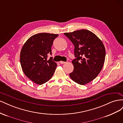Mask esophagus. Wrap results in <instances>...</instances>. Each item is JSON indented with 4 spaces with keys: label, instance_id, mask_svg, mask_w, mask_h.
Segmentation results:
<instances>
[{
    "label": "esophagus",
    "instance_id": "obj_1",
    "mask_svg": "<svg viewBox=\"0 0 123 123\" xmlns=\"http://www.w3.org/2000/svg\"><path fill=\"white\" fill-rule=\"evenodd\" d=\"M59 63H60V64H65V63H66V62H62V61H60V62H59Z\"/></svg>",
    "mask_w": 123,
    "mask_h": 123
}]
</instances>
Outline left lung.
Wrapping results in <instances>:
<instances>
[{"instance_id":"8db88e82","label":"left lung","mask_w":123,"mask_h":123,"mask_svg":"<svg viewBox=\"0 0 123 123\" xmlns=\"http://www.w3.org/2000/svg\"><path fill=\"white\" fill-rule=\"evenodd\" d=\"M74 46V66L70 77L75 83L84 85L95 79L105 62L106 51L102 42L93 33L82 29L65 33Z\"/></svg>"}]
</instances>
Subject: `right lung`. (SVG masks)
I'll list each match as a JSON object with an SVG mask.
<instances>
[{
    "label": "right lung",
    "mask_w": 123,
    "mask_h": 123,
    "mask_svg": "<svg viewBox=\"0 0 123 123\" xmlns=\"http://www.w3.org/2000/svg\"><path fill=\"white\" fill-rule=\"evenodd\" d=\"M58 34L38 33L30 37L22 48L20 62L26 76L33 82L42 85L52 77L56 63L48 55L52 54L51 47Z\"/></svg>",
    "instance_id": "add662e5"
}]
</instances>
